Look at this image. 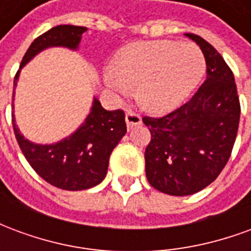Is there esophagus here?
<instances>
[{
    "label": "esophagus",
    "mask_w": 251,
    "mask_h": 251,
    "mask_svg": "<svg viewBox=\"0 0 251 251\" xmlns=\"http://www.w3.org/2000/svg\"><path fill=\"white\" fill-rule=\"evenodd\" d=\"M125 120H126V125L129 129H131L133 126H137V125H141V117L136 113H133L130 110H127L125 114Z\"/></svg>",
    "instance_id": "esophagus-1"
}]
</instances>
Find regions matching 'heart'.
<instances>
[{
    "label": "heart",
    "mask_w": 251,
    "mask_h": 251,
    "mask_svg": "<svg viewBox=\"0 0 251 251\" xmlns=\"http://www.w3.org/2000/svg\"><path fill=\"white\" fill-rule=\"evenodd\" d=\"M114 67L103 72L106 87L115 95H137L144 107L165 113L177 107L199 84L204 56L191 43L174 40L137 41L122 47L113 57Z\"/></svg>",
    "instance_id": "1"
}]
</instances>
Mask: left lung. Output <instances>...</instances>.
Wrapping results in <instances>:
<instances>
[{
  "mask_svg": "<svg viewBox=\"0 0 251 251\" xmlns=\"http://www.w3.org/2000/svg\"><path fill=\"white\" fill-rule=\"evenodd\" d=\"M203 52L207 79L192 98L161 118L144 117L152 134L145 172L153 188L172 196L199 192L219 176L237 137L241 106L231 70L210 43L185 33Z\"/></svg>",
  "mask_w": 251,
  "mask_h": 251,
  "instance_id": "1",
  "label": "left lung"
}]
</instances>
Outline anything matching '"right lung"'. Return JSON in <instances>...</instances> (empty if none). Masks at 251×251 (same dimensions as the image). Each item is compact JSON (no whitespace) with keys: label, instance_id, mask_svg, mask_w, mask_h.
I'll list each match as a JSON object with an SVG mask.
<instances>
[{"label":"right lung","instance_id":"obj_1","mask_svg":"<svg viewBox=\"0 0 251 251\" xmlns=\"http://www.w3.org/2000/svg\"><path fill=\"white\" fill-rule=\"evenodd\" d=\"M84 26L57 25L33 40L23 57L13 83V100L21 68L40 52L52 47L77 51ZM12 121L20 149L30 167L47 183L66 191H82L98 185L106 177L109 158L121 138L125 136V114L122 110H106L94 97L90 113L83 124L70 136L55 144H36L26 140L14 117Z\"/></svg>","mask_w":251,"mask_h":251}]
</instances>
